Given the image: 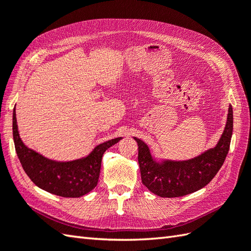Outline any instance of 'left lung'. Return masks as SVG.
<instances>
[{
	"mask_svg": "<svg viewBox=\"0 0 251 251\" xmlns=\"http://www.w3.org/2000/svg\"><path fill=\"white\" fill-rule=\"evenodd\" d=\"M232 132L233 109L230 105L226 128L217 146L189 161L156 163L146 143L135 138L142 183L161 197H179L201 190L210 182L225 163Z\"/></svg>",
	"mask_w": 251,
	"mask_h": 251,
	"instance_id": "8db88e82",
	"label": "left lung"
}]
</instances>
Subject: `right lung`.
Returning a JSON list of instances; mask_svg holds the SVG:
<instances>
[{
    "label": "right lung",
    "mask_w": 251,
    "mask_h": 251,
    "mask_svg": "<svg viewBox=\"0 0 251 251\" xmlns=\"http://www.w3.org/2000/svg\"><path fill=\"white\" fill-rule=\"evenodd\" d=\"M15 149L25 174L32 182L51 194L62 197H79L95 189L98 183L102 155L122 138L109 140L95 148L87 157L73 162H55L26 148L21 141L16 112H13Z\"/></svg>",
    "instance_id": "obj_1"
}]
</instances>
